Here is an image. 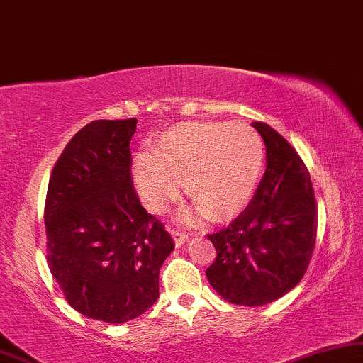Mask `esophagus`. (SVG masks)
<instances>
[{
    "mask_svg": "<svg viewBox=\"0 0 363 363\" xmlns=\"http://www.w3.org/2000/svg\"><path fill=\"white\" fill-rule=\"evenodd\" d=\"M171 234H172V238H174V240H176L177 245H182L187 239H189V234H187V232H182L179 229H172Z\"/></svg>",
    "mask_w": 363,
    "mask_h": 363,
    "instance_id": "esophagus-1",
    "label": "esophagus"
}]
</instances>
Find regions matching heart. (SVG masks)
<instances>
[{
  "label": "heart",
  "mask_w": 363,
  "mask_h": 363,
  "mask_svg": "<svg viewBox=\"0 0 363 363\" xmlns=\"http://www.w3.org/2000/svg\"><path fill=\"white\" fill-rule=\"evenodd\" d=\"M262 166V139L250 125L189 121L167 129L152 154H139L134 179L149 209H166L186 184L196 206L184 219L225 220L249 204Z\"/></svg>",
  "instance_id": "heart-1"
}]
</instances>
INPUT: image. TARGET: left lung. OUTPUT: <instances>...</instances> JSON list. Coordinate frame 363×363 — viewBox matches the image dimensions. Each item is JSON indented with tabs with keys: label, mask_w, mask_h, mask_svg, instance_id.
I'll return each instance as SVG.
<instances>
[{
	"label": "left lung",
	"mask_w": 363,
	"mask_h": 363,
	"mask_svg": "<svg viewBox=\"0 0 363 363\" xmlns=\"http://www.w3.org/2000/svg\"><path fill=\"white\" fill-rule=\"evenodd\" d=\"M252 125L265 143L267 169L242 214L207 235L217 257L206 270L224 301L247 307L292 291L306 275L317 239V202L307 166L269 124Z\"/></svg>",
	"instance_id": "8db88e82"
}]
</instances>
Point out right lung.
<instances>
[{
    "mask_svg": "<svg viewBox=\"0 0 363 363\" xmlns=\"http://www.w3.org/2000/svg\"><path fill=\"white\" fill-rule=\"evenodd\" d=\"M136 118L98 119L77 131L52 167L45 204L46 260L67 303L123 323L159 297L174 242L133 187Z\"/></svg>",
    "mask_w": 363,
    "mask_h": 363,
    "instance_id": "1",
    "label": "right lung"
}]
</instances>
